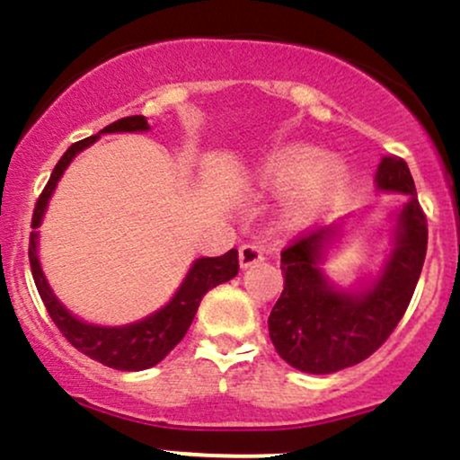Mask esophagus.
Returning <instances> with one entry per match:
<instances>
[{"label": "esophagus", "mask_w": 460, "mask_h": 460, "mask_svg": "<svg viewBox=\"0 0 460 460\" xmlns=\"http://www.w3.org/2000/svg\"><path fill=\"white\" fill-rule=\"evenodd\" d=\"M262 261H265V254H262L261 245L245 243L239 247V262L243 270H247V267H252V265H258V262H262Z\"/></svg>", "instance_id": "obj_1"}]
</instances>
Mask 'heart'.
Here are the masks:
<instances>
[{
  "label": "heart",
  "instance_id": "heart-1",
  "mask_svg": "<svg viewBox=\"0 0 460 460\" xmlns=\"http://www.w3.org/2000/svg\"><path fill=\"white\" fill-rule=\"evenodd\" d=\"M262 184L273 190H291L293 208L306 210L328 202L345 182L343 169L334 163H319L311 152H291L262 169Z\"/></svg>",
  "mask_w": 460,
  "mask_h": 460
}]
</instances>
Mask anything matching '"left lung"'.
Masks as SVG:
<instances>
[{
  "instance_id": "obj_1",
  "label": "left lung",
  "mask_w": 460,
  "mask_h": 460,
  "mask_svg": "<svg viewBox=\"0 0 460 460\" xmlns=\"http://www.w3.org/2000/svg\"><path fill=\"white\" fill-rule=\"evenodd\" d=\"M374 182L385 193L409 195L394 213L389 254L378 273L349 288L328 278L323 265L341 245L348 219L306 232L282 250L285 291L267 323L276 352L306 374H334L374 354L400 323L420 280L428 226L409 164L383 156Z\"/></svg>"
}]
</instances>
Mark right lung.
I'll use <instances>...</instances> for the list:
<instances>
[{"instance_id":"add662e5","label":"right lung","mask_w":460,"mask_h":460,"mask_svg":"<svg viewBox=\"0 0 460 460\" xmlns=\"http://www.w3.org/2000/svg\"><path fill=\"white\" fill-rule=\"evenodd\" d=\"M149 123L143 115H134L119 119V121L106 126L100 134L112 132H147ZM95 137L77 141L63 154L58 164L51 172L48 187L40 193L39 202H36L34 217H32V234H30V267H32V276L39 288V296L43 299L45 308H48L51 322L58 326L65 339L86 354L93 360H100L106 367L119 371H141L158 365L172 349L182 341L187 330L193 322L195 313H198L199 302L210 288H215L221 282H228L239 273V252L230 250L224 256H202L195 258L190 270L184 276L182 285L173 293V297L164 304L163 308L154 311L147 317L138 319V322L123 323V326H100V323H89L80 319L69 308L56 297L51 291L48 278H45L43 267H40L39 258V226L43 224L45 210L54 195L56 184L63 178L65 169L69 167L71 161L82 152V149L91 147L93 143L100 138Z\"/></svg>"}]
</instances>
